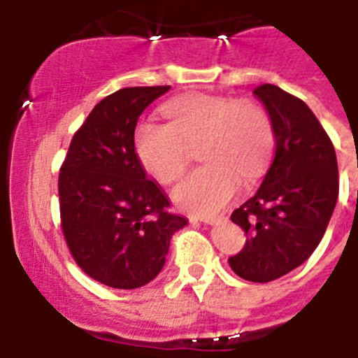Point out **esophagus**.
I'll return each instance as SVG.
<instances>
[{"mask_svg": "<svg viewBox=\"0 0 358 358\" xmlns=\"http://www.w3.org/2000/svg\"><path fill=\"white\" fill-rule=\"evenodd\" d=\"M224 220V217H202L201 222L204 224H220Z\"/></svg>", "mask_w": 358, "mask_h": 358, "instance_id": "1", "label": "esophagus"}]
</instances>
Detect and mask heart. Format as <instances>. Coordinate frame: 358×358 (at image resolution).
Wrapping results in <instances>:
<instances>
[{
  "mask_svg": "<svg viewBox=\"0 0 358 358\" xmlns=\"http://www.w3.org/2000/svg\"><path fill=\"white\" fill-rule=\"evenodd\" d=\"M169 123L143 122L134 132L136 156L163 185L177 181L188 169L199 143L204 166L173 189L182 210L213 215L226 208L240 188V176L256 177L274 148V129L267 110L252 100L222 94H185L164 103Z\"/></svg>",
  "mask_w": 358,
  "mask_h": 358,
  "instance_id": "heart-1",
  "label": "heart"
}]
</instances>
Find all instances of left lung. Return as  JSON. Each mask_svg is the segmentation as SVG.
<instances>
[{
    "instance_id": "obj_1",
    "label": "left lung",
    "mask_w": 358,
    "mask_h": 358,
    "mask_svg": "<svg viewBox=\"0 0 358 358\" xmlns=\"http://www.w3.org/2000/svg\"><path fill=\"white\" fill-rule=\"evenodd\" d=\"M252 93L271 116L276 154L258 192L231 213L248 238L227 262L243 280L267 283L315 251L337 204L339 172L330 136L301 98L273 84Z\"/></svg>"
}]
</instances>
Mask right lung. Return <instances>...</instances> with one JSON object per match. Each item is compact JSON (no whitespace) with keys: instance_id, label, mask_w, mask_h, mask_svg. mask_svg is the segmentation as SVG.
<instances>
[{"instance_id":"obj_1","label":"right lung","mask_w":358,"mask_h":358,"mask_svg":"<svg viewBox=\"0 0 358 358\" xmlns=\"http://www.w3.org/2000/svg\"><path fill=\"white\" fill-rule=\"evenodd\" d=\"M170 85L123 87L75 132L59 173L61 227L73 260L94 281L140 289L159 274L186 218L169 211L134 150L141 113Z\"/></svg>"}]
</instances>
